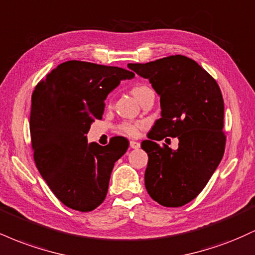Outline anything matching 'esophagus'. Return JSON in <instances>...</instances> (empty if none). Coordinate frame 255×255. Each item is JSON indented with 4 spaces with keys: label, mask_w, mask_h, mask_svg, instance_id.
Wrapping results in <instances>:
<instances>
[{
    "label": "esophagus",
    "mask_w": 255,
    "mask_h": 255,
    "mask_svg": "<svg viewBox=\"0 0 255 255\" xmlns=\"http://www.w3.org/2000/svg\"><path fill=\"white\" fill-rule=\"evenodd\" d=\"M129 146H130L131 148H134V150H136V148L140 147V142H137V141H130V142H129Z\"/></svg>",
    "instance_id": "obj_1"
}]
</instances>
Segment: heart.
Masks as SVG:
<instances>
[{
    "label": "heart",
    "mask_w": 255,
    "mask_h": 255,
    "mask_svg": "<svg viewBox=\"0 0 255 255\" xmlns=\"http://www.w3.org/2000/svg\"><path fill=\"white\" fill-rule=\"evenodd\" d=\"M150 90H151L150 87L146 86V85H136V86H134L133 89H131L130 92H131V95H133L134 97L137 99V101H140L142 96H144L145 93ZM141 127H142V124H140V122H135V124L126 122V124H122L121 126H120V129L124 131L125 134H127V135L136 136V135H139Z\"/></svg>",
    "instance_id": "obj_1"
}]
</instances>
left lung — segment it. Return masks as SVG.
I'll return each instance as SVG.
<instances>
[{"mask_svg": "<svg viewBox=\"0 0 255 255\" xmlns=\"http://www.w3.org/2000/svg\"><path fill=\"white\" fill-rule=\"evenodd\" d=\"M128 68L148 79L160 97V119L141 142L148 156L146 189L163 206H183L203 191L223 158L221 89L195 61L182 55L128 63ZM165 136L178 137L177 150L156 144Z\"/></svg>", "mask_w": 255, "mask_h": 255, "instance_id": "left-lung-1", "label": "left lung"}]
</instances>
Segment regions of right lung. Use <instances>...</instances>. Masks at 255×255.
Returning a JSON list of instances; mask_svg holds the SVG:
<instances>
[{
    "instance_id": "obj_1",
    "label": "right lung",
    "mask_w": 255,
    "mask_h": 255,
    "mask_svg": "<svg viewBox=\"0 0 255 255\" xmlns=\"http://www.w3.org/2000/svg\"><path fill=\"white\" fill-rule=\"evenodd\" d=\"M133 72L119 67L67 61L46 74L32 93L30 130L34 162L61 203L89 212L104 201L114 164L128 145L87 142L104 101Z\"/></svg>"
}]
</instances>
